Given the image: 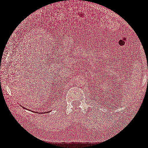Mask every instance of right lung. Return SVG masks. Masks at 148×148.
<instances>
[{
    "instance_id": "add662e5",
    "label": "right lung",
    "mask_w": 148,
    "mask_h": 148,
    "mask_svg": "<svg viewBox=\"0 0 148 148\" xmlns=\"http://www.w3.org/2000/svg\"><path fill=\"white\" fill-rule=\"evenodd\" d=\"M23 108H24V107H23Z\"/></svg>"
}]
</instances>
